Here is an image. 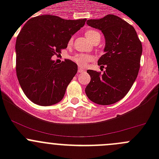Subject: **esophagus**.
I'll return each mask as SVG.
<instances>
[{
	"label": "esophagus",
	"instance_id": "obj_1",
	"mask_svg": "<svg viewBox=\"0 0 159 159\" xmlns=\"http://www.w3.org/2000/svg\"><path fill=\"white\" fill-rule=\"evenodd\" d=\"M85 71V69H83V68H80V67H79V69H78V72L79 73H83Z\"/></svg>",
	"mask_w": 159,
	"mask_h": 159
}]
</instances>
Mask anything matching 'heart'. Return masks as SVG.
<instances>
[{
	"mask_svg": "<svg viewBox=\"0 0 159 159\" xmlns=\"http://www.w3.org/2000/svg\"><path fill=\"white\" fill-rule=\"evenodd\" d=\"M98 35H99V32H96L95 30H92V29L86 31V32H85V36H86V38L89 40V41L92 42V43L94 41L95 38ZM71 40L70 41V43H71ZM71 60H72L77 65L80 66V67H84L88 65V64L90 61H92V57H90V56H88V55L76 54L71 57Z\"/></svg>",
	"mask_w": 159,
	"mask_h": 159,
	"instance_id": "b5f03b06",
	"label": "heart"
}]
</instances>
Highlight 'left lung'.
Returning a JSON list of instances; mask_svg holds the SVG:
<instances>
[{"instance_id": "8db88e82", "label": "left lung", "mask_w": 159, "mask_h": 159, "mask_svg": "<svg viewBox=\"0 0 159 159\" xmlns=\"http://www.w3.org/2000/svg\"><path fill=\"white\" fill-rule=\"evenodd\" d=\"M89 26L104 35V52L98 60L103 73L88 70L91 81L85 88L90 100L99 105H110L128 93L137 78L143 52L142 43L134 28L115 15L99 20H88Z\"/></svg>"}]
</instances>
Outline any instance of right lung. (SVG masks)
Masks as SVG:
<instances>
[{
  "label": "right lung",
  "mask_w": 159,
  "mask_h": 159,
  "mask_svg": "<svg viewBox=\"0 0 159 159\" xmlns=\"http://www.w3.org/2000/svg\"><path fill=\"white\" fill-rule=\"evenodd\" d=\"M86 19L64 20L52 15L29 19L16 41V71L25 95L36 104L51 106L60 102L78 70L75 63L52 60L60 54Z\"/></svg>",
  "instance_id": "1"
}]
</instances>
